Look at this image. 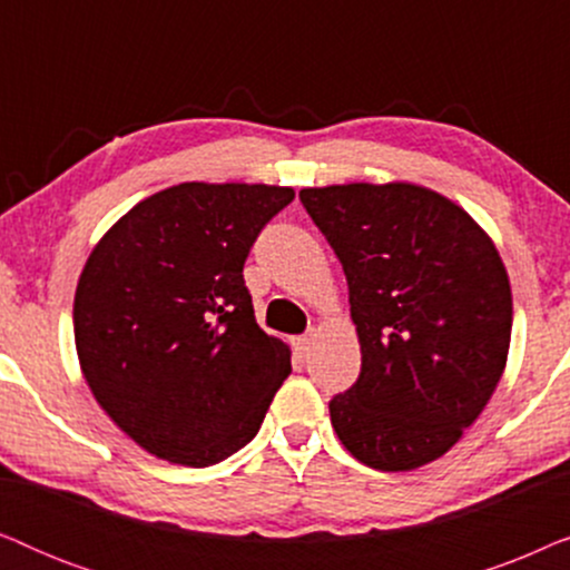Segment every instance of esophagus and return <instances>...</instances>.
I'll return each instance as SVG.
<instances>
[{
    "instance_id": "obj_1",
    "label": "esophagus",
    "mask_w": 570,
    "mask_h": 570,
    "mask_svg": "<svg viewBox=\"0 0 570 570\" xmlns=\"http://www.w3.org/2000/svg\"><path fill=\"white\" fill-rule=\"evenodd\" d=\"M311 334H301V337H295L293 340V347H295V353L298 355H308V350H311Z\"/></svg>"
}]
</instances>
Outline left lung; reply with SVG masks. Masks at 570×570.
<instances>
[{
  "mask_svg": "<svg viewBox=\"0 0 570 570\" xmlns=\"http://www.w3.org/2000/svg\"><path fill=\"white\" fill-rule=\"evenodd\" d=\"M301 202L345 269L361 376L330 402L357 462L410 472L446 454L493 396L511 342L501 254L425 186L334 184Z\"/></svg>",
  "mask_w": 570,
  "mask_h": 570,
  "instance_id": "1",
  "label": "left lung"
}]
</instances>
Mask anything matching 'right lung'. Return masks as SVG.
<instances>
[{
	"mask_svg": "<svg viewBox=\"0 0 570 570\" xmlns=\"http://www.w3.org/2000/svg\"><path fill=\"white\" fill-rule=\"evenodd\" d=\"M293 197L269 184L170 186L119 217L85 262L75 293L82 376L158 459H228L291 373V347L256 324L244 262Z\"/></svg>",
	"mask_w": 570,
	"mask_h": 570,
	"instance_id": "obj_1",
	"label": "right lung"
}]
</instances>
